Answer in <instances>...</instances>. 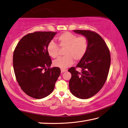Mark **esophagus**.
Masks as SVG:
<instances>
[{"mask_svg": "<svg viewBox=\"0 0 128 128\" xmlns=\"http://www.w3.org/2000/svg\"><path fill=\"white\" fill-rule=\"evenodd\" d=\"M66 71H67L66 69H61V72H62H62H66Z\"/></svg>", "mask_w": 128, "mask_h": 128, "instance_id": "34e87169", "label": "esophagus"}]
</instances>
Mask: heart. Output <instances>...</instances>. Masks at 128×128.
<instances>
[{"instance_id":"b5f03b06","label":"heart","mask_w":128,"mask_h":128,"mask_svg":"<svg viewBox=\"0 0 128 128\" xmlns=\"http://www.w3.org/2000/svg\"><path fill=\"white\" fill-rule=\"evenodd\" d=\"M59 46L64 48L65 56L58 58L54 60L53 66L62 69L67 68L73 63V59L78 61L86 53L88 49V40L86 36L77 37L76 35L69 32H64L58 37ZM59 47L53 41L50 42L47 46V52L52 58L58 55Z\"/></svg>"}]
</instances>
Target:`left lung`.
<instances>
[{
  "instance_id": "left-lung-1",
  "label": "left lung",
  "mask_w": 128,
  "mask_h": 128,
  "mask_svg": "<svg viewBox=\"0 0 128 128\" xmlns=\"http://www.w3.org/2000/svg\"><path fill=\"white\" fill-rule=\"evenodd\" d=\"M76 33L86 36L88 49L76 68L68 70L72 74L69 85L71 92L78 98L88 99L100 90L106 82L110 66V54L106 42L96 32L86 30H75Z\"/></svg>"
}]
</instances>
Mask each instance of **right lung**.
Listing matches in <instances>:
<instances>
[{"label":"right lung","mask_w":128,"mask_h":128,"mask_svg":"<svg viewBox=\"0 0 128 128\" xmlns=\"http://www.w3.org/2000/svg\"><path fill=\"white\" fill-rule=\"evenodd\" d=\"M56 32H36L23 36L13 53V67L16 80L28 96L40 99L53 91L60 74L59 68H50L52 60L47 46Z\"/></svg>","instance_id":"right-lung-1"}]
</instances>
